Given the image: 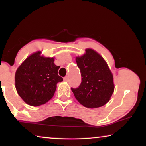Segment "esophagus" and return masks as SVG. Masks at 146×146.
I'll list each match as a JSON object with an SVG mask.
<instances>
[{"label":"esophagus","mask_w":146,"mask_h":146,"mask_svg":"<svg viewBox=\"0 0 146 146\" xmlns=\"http://www.w3.org/2000/svg\"><path fill=\"white\" fill-rule=\"evenodd\" d=\"M64 82H68V77L66 76V77L64 78Z\"/></svg>","instance_id":"34e87169"}]
</instances>
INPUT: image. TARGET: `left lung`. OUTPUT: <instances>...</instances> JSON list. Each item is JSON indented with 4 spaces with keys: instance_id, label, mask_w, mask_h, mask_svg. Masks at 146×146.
I'll return each instance as SVG.
<instances>
[{
    "instance_id": "8db88e82",
    "label": "left lung",
    "mask_w": 146,
    "mask_h": 146,
    "mask_svg": "<svg viewBox=\"0 0 146 146\" xmlns=\"http://www.w3.org/2000/svg\"><path fill=\"white\" fill-rule=\"evenodd\" d=\"M81 56L76 57L80 70L82 82L77 88H71L78 102L89 108L105 105L114 91L113 77L104 58L96 51L86 48Z\"/></svg>"
}]
</instances>
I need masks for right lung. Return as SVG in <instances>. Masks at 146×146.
Segmentation results:
<instances>
[{
    "label": "right lung",
    "mask_w": 146,
    "mask_h": 146,
    "mask_svg": "<svg viewBox=\"0 0 146 146\" xmlns=\"http://www.w3.org/2000/svg\"><path fill=\"white\" fill-rule=\"evenodd\" d=\"M37 51L28 56L15 73L18 94L27 104L39 106L48 102L54 94L57 83L63 81L58 76L59 66L54 58L45 57Z\"/></svg>",
    "instance_id": "1"
}]
</instances>
